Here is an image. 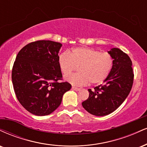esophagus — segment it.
<instances>
[{"instance_id": "esophagus-1", "label": "esophagus", "mask_w": 147, "mask_h": 147, "mask_svg": "<svg viewBox=\"0 0 147 147\" xmlns=\"http://www.w3.org/2000/svg\"><path fill=\"white\" fill-rule=\"evenodd\" d=\"M72 89L73 90H75L76 92H78V91H80L81 89L80 88H75V87H72Z\"/></svg>"}]
</instances>
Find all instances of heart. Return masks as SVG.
<instances>
[{
  "instance_id": "heart-1",
  "label": "heart",
  "mask_w": 147,
  "mask_h": 147,
  "mask_svg": "<svg viewBox=\"0 0 147 147\" xmlns=\"http://www.w3.org/2000/svg\"><path fill=\"white\" fill-rule=\"evenodd\" d=\"M58 65L64 76L69 75L79 67V73L66 77L65 79L74 86H84L89 84H101L112 70L113 59L107 53H100L93 49L75 48L58 57Z\"/></svg>"
}]
</instances>
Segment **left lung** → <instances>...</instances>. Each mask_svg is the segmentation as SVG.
<instances>
[{
    "mask_svg": "<svg viewBox=\"0 0 147 147\" xmlns=\"http://www.w3.org/2000/svg\"><path fill=\"white\" fill-rule=\"evenodd\" d=\"M113 59L112 70L103 84L93 90H88L89 97L82 102L90 114L103 116L114 112L128 96L134 82L132 62L129 57L118 48L108 51Z\"/></svg>",
    "mask_w": 147,
    "mask_h": 147,
    "instance_id": "1",
    "label": "left lung"
}]
</instances>
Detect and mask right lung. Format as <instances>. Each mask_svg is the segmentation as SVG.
<instances>
[{
    "instance_id": "1",
    "label": "right lung",
    "mask_w": 147,
    "mask_h": 147,
    "mask_svg": "<svg viewBox=\"0 0 147 147\" xmlns=\"http://www.w3.org/2000/svg\"><path fill=\"white\" fill-rule=\"evenodd\" d=\"M61 46L50 40L31 42L19 51L13 63L11 78L18 100L36 116L53 112L71 88L69 83L59 81L62 78L58 65Z\"/></svg>"
}]
</instances>
